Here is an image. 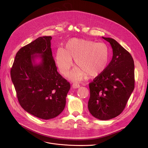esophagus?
Returning <instances> with one entry per match:
<instances>
[{
	"instance_id": "esophagus-1",
	"label": "esophagus",
	"mask_w": 148,
	"mask_h": 148,
	"mask_svg": "<svg viewBox=\"0 0 148 148\" xmlns=\"http://www.w3.org/2000/svg\"><path fill=\"white\" fill-rule=\"evenodd\" d=\"M79 87H80L79 84H78V83H77V82H76V83H73V85H72V87H73V88H78Z\"/></svg>"
}]
</instances>
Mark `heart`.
Here are the masks:
<instances>
[{
    "instance_id": "b5f03b06",
    "label": "heart",
    "mask_w": 148,
    "mask_h": 148,
    "mask_svg": "<svg viewBox=\"0 0 148 148\" xmlns=\"http://www.w3.org/2000/svg\"><path fill=\"white\" fill-rule=\"evenodd\" d=\"M79 68L71 72L69 77L79 81L87 74L94 77L105 71L110 60V50L102 43L82 38H71L66 44L65 49H58L56 61L60 72L67 74L73 66V60Z\"/></svg>"
}]
</instances>
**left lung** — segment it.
<instances>
[{
	"mask_svg": "<svg viewBox=\"0 0 148 148\" xmlns=\"http://www.w3.org/2000/svg\"><path fill=\"white\" fill-rule=\"evenodd\" d=\"M102 37L110 43L113 56L107 69L89 84L88 108L95 118L108 120L121 114L134 90V61L115 40Z\"/></svg>",
	"mask_w": 148,
	"mask_h": 148,
	"instance_id": "1",
	"label": "left lung"
}]
</instances>
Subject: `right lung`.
<instances>
[{
	"label": "right lung",
	"instance_id": "right-lung-1",
	"mask_svg": "<svg viewBox=\"0 0 148 148\" xmlns=\"http://www.w3.org/2000/svg\"><path fill=\"white\" fill-rule=\"evenodd\" d=\"M51 36L40 37L17 53L10 71L20 105L26 112L50 119L64 110L70 83L57 71ZM38 58L40 61L37 63Z\"/></svg>",
	"mask_w": 148,
	"mask_h": 148
}]
</instances>
